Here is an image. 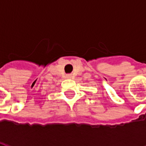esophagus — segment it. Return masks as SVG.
<instances>
[{
    "label": "esophagus",
    "mask_w": 146,
    "mask_h": 146,
    "mask_svg": "<svg viewBox=\"0 0 146 146\" xmlns=\"http://www.w3.org/2000/svg\"><path fill=\"white\" fill-rule=\"evenodd\" d=\"M66 77L67 79H71V78H72V75H70V74H67Z\"/></svg>",
    "instance_id": "esophagus-1"
}]
</instances>
